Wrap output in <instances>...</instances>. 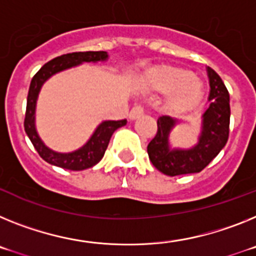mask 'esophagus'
Segmentation results:
<instances>
[{
    "instance_id": "obj_1",
    "label": "esophagus",
    "mask_w": 256,
    "mask_h": 256,
    "mask_svg": "<svg viewBox=\"0 0 256 256\" xmlns=\"http://www.w3.org/2000/svg\"><path fill=\"white\" fill-rule=\"evenodd\" d=\"M143 113H144V110L142 106H134V108L130 110V113H128V118H130L131 121H135L136 118L142 117V116H143Z\"/></svg>"
}]
</instances>
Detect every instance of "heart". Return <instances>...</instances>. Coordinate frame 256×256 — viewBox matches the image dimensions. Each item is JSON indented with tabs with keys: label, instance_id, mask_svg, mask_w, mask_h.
<instances>
[{
	"label": "heart",
	"instance_id": "obj_1",
	"mask_svg": "<svg viewBox=\"0 0 256 256\" xmlns=\"http://www.w3.org/2000/svg\"><path fill=\"white\" fill-rule=\"evenodd\" d=\"M140 85L148 92L166 96V106L171 112L192 110L202 102L205 88L190 70L178 66H158L140 77Z\"/></svg>",
	"mask_w": 256,
	"mask_h": 256
}]
</instances>
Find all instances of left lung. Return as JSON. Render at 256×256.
<instances>
[{
  "mask_svg": "<svg viewBox=\"0 0 256 256\" xmlns=\"http://www.w3.org/2000/svg\"><path fill=\"white\" fill-rule=\"evenodd\" d=\"M208 70V106L201 116L198 140L190 148L171 146L170 134L179 124L170 116L157 120V134L148 144V156L157 170L168 176L200 172L219 154L230 135V94L224 82L211 68Z\"/></svg>",
  "mask_w": 256,
  "mask_h": 256,
  "instance_id": "left-lung-1",
  "label": "left lung"
}]
</instances>
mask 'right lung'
<instances>
[{"mask_svg":"<svg viewBox=\"0 0 256 256\" xmlns=\"http://www.w3.org/2000/svg\"><path fill=\"white\" fill-rule=\"evenodd\" d=\"M108 60L106 51H86V52H72L58 56L42 66L30 81L28 98H26V112L24 120V128L33 146L42 158L50 165L63 168L66 170L81 171L92 168L103 158L110 138L117 128L126 125V120L120 121H103L96 126L92 135L82 146L72 152H56L48 148L36 128V106L38 100L40 91L50 77L63 70H70L84 63H98Z\"/></svg>","mask_w":256,"mask_h":256,"instance_id":"right-lung-1","label":"right lung"}]
</instances>
